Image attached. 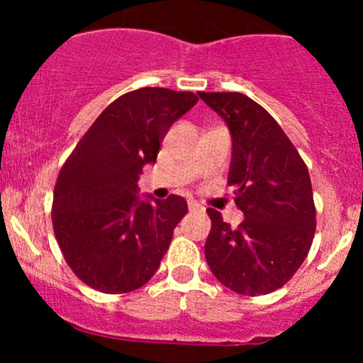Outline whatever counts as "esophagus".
I'll return each instance as SVG.
<instances>
[{
    "mask_svg": "<svg viewBox=\"0 0 363 363\" xmlns=\"http://www.w3.org/2000/svg\"><path fill=\"white\" fill-rule=\"evenodd\" d=\"M188 208L189 211H200L202 208V205L199 202H195V200H188Z\"/></svg>",
    "mask_w": 363,
    "mask_h": 363,
    "instance_id": "34e87169",
    "label": "esophagus"
}]
</instances>
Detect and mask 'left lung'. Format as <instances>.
Returning a JSON list of instances; mask_svg holds the SVG:
<instances>
[{"label": "left lung", "mask_w": 363, "mask_h": 363, "mask_svg": "<svg viewBox=\"0 0 363 363\" xmlns=\"http://www.w3.org/2000/svg\"><path fill=\"white\" fill-rule=\"evenodd\" d=\"M232 131L228 186L244 221L232 228L207 208L205 258L221 284L240 295L284 286L307 258L316 232L309 172L290 138L262 105L242 93H199Z\"/></svg>", "instance_id": "8db88e82"}]
</instances>
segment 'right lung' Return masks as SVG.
I'll return each mask as SVG.
<instances>
[{
    "label": "right lung",
    "instance_id": "add662e5",
    "mask_svg": "<svg viewBox=\"0 0 363 363\" xmlns=\"http://www.w3.org/2000/svg\"><path fill=\"white\" fill-rule=\"evenodd\" d=\"M196 101L189 91H130L98 116L61 167L54 235L69 269L87 286L130 294L158 270L188 203L177 195L138 200V175L156 161L168 128Z\"/></svg>",
    "mask_w": 363,
    "mask_h": 363
}]
</instances>
